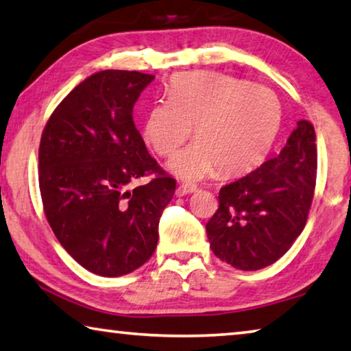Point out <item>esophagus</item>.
I'll list each match as a JSON object with an SVG mask.
<instances>
[{"mask_svg": "<svg viewBox=\"0 0 351 351\" xmlns=\"http://www.w3.org/2000/svg\"><path fill=\"white\" fill-rule=\"evenodd\" d=\"M193 192H197V186H195V184H180L176 189L178 197H184V195Z\"/></svg>", "mask_w": 351, "mask_h": 351, "instance_id": "1", "label": "esophagus"}]
</instances>
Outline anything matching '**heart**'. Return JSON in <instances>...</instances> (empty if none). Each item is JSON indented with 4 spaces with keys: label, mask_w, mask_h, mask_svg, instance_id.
Returning a JSON list of instances; mask_svg holds the SVG:
<instances>
[{
    "label": "heart",
    "mask_w": 351,
    "mask_h": 351,
    "mask_svg": "<svg viewBox=\"0 0 351 351\" xmlns=\"http://www.w3.org/2000/svg\"><path fill=\"white\" fill-rule=\"evenodd\" d=\"M282 106L268 88L212 73H187L171 80L169 97L148 108L144 136L159 156H171L192 134L197 141L169 162L186 181L246 170L274 142Z\"/></svg>",
    "instance_id": "heart-1"
}]
</instances>
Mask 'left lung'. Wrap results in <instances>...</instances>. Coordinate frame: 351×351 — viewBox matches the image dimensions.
Segmentation results:
<instances>
[{"label": "left lung", "instance_id": "1", "mask_svg": "<svg viewBox=\"0 0 351 351\" xmlns=\"http://www.w3.org/2000/svg\"><path fill=\"white\" fill-rule=\"evenodd\" d=\"M316 173V133L299 121L280 153L219 190L206 224L213 254L241 271L276 263L305 228Z\"/></svg>", "mask_w": 351, "mask_h": 351}]
</instances>
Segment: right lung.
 <instances>
[{"label":"right lung","mask_w":351,"mask_h":351,"mask_svg":"<svg viewBox=\"0 0 351 351\" xmlns=\"http://www.w3.org/2000/svg\"><path fill=\"white\" fill-rule=\"evenodd\" d=\"M154 75L99 71L47 121L38 181L47 221L66 252L93 274L125 276L152 257L159 218L176 182L148 154L133 106ZM148 173L157 178L126 187Z\"/></svg>","instance_id":"1"}]
</instances>
